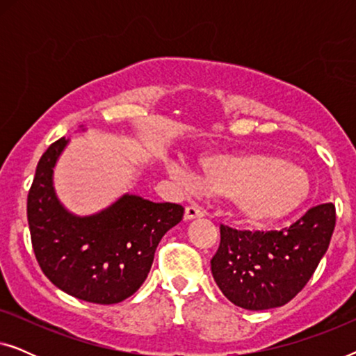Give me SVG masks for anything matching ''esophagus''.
<instances>
[{"instance_id": "34e87169", "label": "esophagus", "mask_w": 356, "mask_h": 356, "mask_svg": "<svg viewBox=\"0 0 356 356\" xmlns=\"http://www.w3.org/2000/svg\"><path fill=\"white\" fill-rule=\"evenodd\" d=\"M204 217V211L197 206H188L184 209V220H193V218Z\"/></svg>"}]
</instances>
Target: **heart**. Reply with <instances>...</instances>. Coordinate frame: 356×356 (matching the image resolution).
<instances>
[{"mask_svg":"<svg viewBox=\"0 0 356 356\" xmlns=\"http://www.w3.org/2000/svg\"><path fill=\"white\" fill-rule=\"evenodd\" d=\"M170 172L188 186L202 184L213 196L230 199L235 216L252 225L290 216L311 193L308 173L272 154L209 155L201 162V179L183 167H172Z\"/></svg>","mask_w":356,"mask_h":356,"instance_id":"obj_1","label":"heart"}]
</instances>
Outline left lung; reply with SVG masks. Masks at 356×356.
<instances>
[{"label": "left lung", "mask_w": 356, "mask_h": 356, "mask_svg": "<svg viewBox=\"0 0 356 356\" xmlns=\"http://www.w3.org/2000/svg\"><path fill=\"white\" fill-rule=\"evenodd\" d=\"M334 227L332 202L311 207L284 230L250 232L220 225V245L211 259L213 280L240 308L284 306L314 274Z\"/></svg>", "instance_id": "left-lung-1"}]
</instances>
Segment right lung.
<instances>
[{
  "label": "right lung",
  "instance_id": "add662e5",
  "mask_svg": "<svg viewBox=\"0 0 356 356\" xmlns=\"http://www.w3.org/2000/svg\"><path fill=\"white\" fill-rule=\"evenodd\" d=\"M67 140L45 150L29 191L33 252L43 274L65 293L97 305L120 303L147 279L160 240L181 222L184 209L124 194L94 216L67 212L53 188V168Z\"/></svg>",
  "mask_w": 356,
  "mask_h": 356
}]
</instances>
